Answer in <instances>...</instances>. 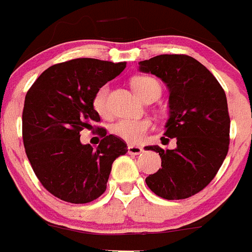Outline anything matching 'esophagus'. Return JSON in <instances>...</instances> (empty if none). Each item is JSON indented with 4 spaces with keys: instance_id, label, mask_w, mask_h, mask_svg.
<instances>
[{
    "instance_id": "obj_1",
    "label": "esophagus",
    "mask_w": 252,
    "mask_h": 252,
    "mask_svg": "<svg viewBox=\"0 0 252 252\" xmlns=\"http://www.w3.org/2000/svg\"><path fill=\"white\" fill-rule=\"evenodd\" d=\"M128 153L130 155H140V153L143 152V148L140 147V146H133V145H128Z\"/></svg>"
}]
</instances>
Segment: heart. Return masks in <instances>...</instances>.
Masks as SVG:
<instances>
[{
  "label": "heart",
  "mask_w": 252,
  "mask_h": 252,
  "mask_svg": "<svg viewBox=\"0 0 252 252\" xmlns=\"http://www.w3.org/2000/svg\"><path fill=\"white\" fill-rule=\"evenodd\" d=\"M132 86L141 99H145L146 96L155 92L160 95L159 83L150 76H137L133 79ZM107 94H109V88L107 85H104L97 90L93 100L94 109L102 116L109 114ZM151 126L152 124L147 119H120L115 124H112L111 132L127 142L137 143L145 137L146 132L150 130Z\"/></svg>",
  "instance_id": "heart-1"
}]
</instances>
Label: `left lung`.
Wrapping results in <instances>:
<instances>
[{
  "mask_svg": "<svg viewBox=\"0 0 252 252\" xmlns=\"http://www.w3.org/2000/svg\"><path fill=\"white\" fill-rule=\"evenodd\" d=\"M138 64V70L153 74L168 86L164 135L177 140L174 150L145 147L159 153L162 159V168L150 174L146 183L163 199H186L212 182L227 155L226 95L215 76L191 57L162 54Z\"/></svg>",
  "mask_w": 252,
  "mask_h": 252,
  "instance_id": "8db88e82",
  "label": "left lung"
}]
</instances>
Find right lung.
<instances>
[{"mask_svg": "<svg viewBox=\"0 0 252 252\" xmlns=\"http://www.w3.org/2000/svg\"><path fill=\"white\" fill-rule=\"evenodd\" d=\"M125 68L126 62L73 59L43 71L26 95V153L43 187L64 202L84 204L99 198L114 160L127 152V145L104 128L96 148L80 142V131L100 121L95 94Z\"/></svg>", "mask_w": 252, "mask_h": 252, "instance_id": "right-lung-1", "label": "right lung"}]
</instances>
